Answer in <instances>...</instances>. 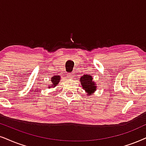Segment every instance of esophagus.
<instances>
[{"instance_id":"1","label":"esophagus","mask_w":146,"mask_h":146,"mask_svg":"<svg viewBox=\"0 0 146 146\" xmlns=\"http://www.w3.org/2000/svg\"><path fill=\"white\" fill-rule=\"evenodd\" d=\"M67 76L69 77H71V78H73V77H74V74L72 73H69L67 74Z\"/></svg>"}]
</instances>
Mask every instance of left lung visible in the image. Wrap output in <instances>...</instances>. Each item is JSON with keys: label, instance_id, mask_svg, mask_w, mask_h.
<instances>
[{"label": "left lung", "instance_id": "left-lung-1", "mask_svg": "<svg viewBox=\"0 0 146 146\" xmlns=\"http://www.w3.org/2000/svg\"><path fill=\"white\" fill-rule=\"evenodd\" d=\"M92 77L91 75H84L80 78V82L83 88L89 94H92L94 92L96 88V86H95L94 82L92 81Z\"/></svg>", "mask_w": 146, "mask_h": 146}]
</instances>
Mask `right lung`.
<instances>
[{
  "mask_svg": "<svg viewBox=\"0 0 146 146\" xmlns=\"http://www.w3.org/2000/svg\"><path fill=\"white\" fill-rule=\"evenodd\" d=\"M59 80H60V77L58 76V75L53 77L52 78V85H50L51 87L56 86V85L58 84V83L59 82Z\"/></svg>",
  "mask_w": 146,
  "mask_h": 146,
  "instance_id": "obj_1",
  "label": "right lung"
}]
</instances>
